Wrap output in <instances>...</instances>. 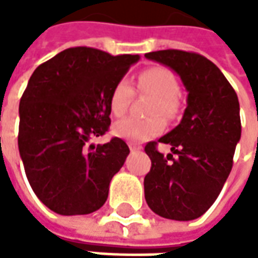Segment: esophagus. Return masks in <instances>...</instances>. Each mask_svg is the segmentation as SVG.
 Returning a JSON list of instances; mask_svg holds the SVG:
<instances>
[{"instance_id": "1", "label": "esophagus", "mask_w": 258, "mask_h": 258, "mask_svg": "<svg viewBox=\"0 0 258 258\" xmlns=\"http://www.w3.org/2000/svg\"><path fill=\"white\" fill-rule=\"evenodd\" d=\"M128 148L131 152H135V151H141L142 149V146L141 145H137V144H133V142H130L128 144Z\"/></svg>"}]
</instances>
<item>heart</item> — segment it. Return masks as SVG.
<instances>
[{"instance_id": "b5f03b06", "label": "heart", "mask_w": 258, "mask_h": 258, "mask_svg": "<svg viewBox=\"0 0 258 258\" xmlns=\"http://www.w3.org/2000/svg\"><path fill=\"white\" fill-rule=\"evenodd\" d=\"M138 90L151 94L153 99L149 103L148 113L151 117H125L113 125V134L130 142H144L162 133L166 118H174L181 110L179 84L175 74L167 68L152 66L138 74ZM134 90L127 80H118L113 85L109 95V107L113 116L120 117L127 112Z\"/></svg>"}]
</instances>
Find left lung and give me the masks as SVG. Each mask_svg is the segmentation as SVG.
Masks as SVG:
<instances>
[{"mask_svg":"<svg viewBox=\"0 0 258 258\" xmlns=\"http://www.w3.org/2000/svg\"><path fill=\"white\" fill-rule=\"evenodd\" d=\"M145 56L173 69L188 91L181 123L159 140L171 145L177 159L157 151V142L145 146L152 162L144 179L146 203L160 217L189 221L210 209L232 170L242 131L238 95L199 53L164 49Z\"/></svg>","mask_w":258,"mask_h":258,"instance_id":"left-lung-1","label":"left lung"}]
</instances>
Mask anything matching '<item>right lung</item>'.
Listing matches in <instances>:
<instances>
[{
  "label": "right lung",
  "instance_id": "right-lung-1",
  "mask_svg": "<svg viewBox=\"0 0 258 258\" xmlns=\"http://www.w3.org/2000/svg\"><path fill=\"white\" fill-rule=\"evenodd\" d=\"M138 55L64 49L31 74L19 103L18 145L30 186L48 209L81 216L105 205L130 149L114 137L88 145L110 125L109 95Z\"/></svg>",
  "mask_w": 258,
  "mask_h": 258
}]
</instances>
